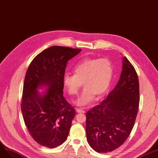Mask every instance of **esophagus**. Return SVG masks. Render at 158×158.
I'll list each match as a JSON object with an SVG mask.
<instances>
[{"label":"esophagus","instance_id":"esophagus-1","mask_svg":"<svg viewBox=\"0 0 158 158\" xmlns=\"http://www.w3.org/2000/svg\"><path fill=\"white\" fill-rule=\"evenodd\" d=\"M77 112H78V113H84V112H85V110L83 109H81V108L77 109Z\"/></svg>","mask_w":158,"mask_h":158}]
</instances>
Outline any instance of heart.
<instances>
[{"label": "heart", "mask_w": 158, "mask_h": 158, "mask_svg": "<svg viewBox=\"0 0 158 158\" xmlns=\"http://www.w3.org/2000/svg\"><path fill=\"white\" fill-rule=\"evenodd\" d=\"M114 74V67L108 58H86L74 67V74L67 73L63 77V85L70 95H77L84 89L76 101L79 106L91 103L97 96L100 98L109 89Z\"/></svg>", "instance_id": "obj_1"}]
</instances>
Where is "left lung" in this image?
Returning <instances> with one entry per match:
<instances>
[{"label": "left lung", "mask_w": 158, "mask_h": 158, "mask_svg": "<svg viewBox=\"0 0 158 158\" xmlns=\"http://www.w3.org/2000/svg\"><path fill=\"white\" fill-rule=\"evenodd\" d=\"M139 89L136 71L124 56L121 76L114 89L86 113L87 139L95 151H113L128 138L138 111Z\"/></svg>", "instance_id": "1"}]
</instances>
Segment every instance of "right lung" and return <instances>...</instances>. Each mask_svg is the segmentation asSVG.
Returning <instances> with one entry per match:
<instances>
[{
    "instance_id": "add662e5",
    "label": "right lung",
    "mask_w": 158,
    "mask_h": 158,
    "mask_svg": "<svg viewBox=\"0 0 158 158\" xmlns=\"http://www.w3.org/2000/svg\"><path fill=\"white\" fill-rule=\"evenodd\" d=\"M81 49L52 46L30 64L24 79L21 110L27 129L43 147L55 148L66 140L75 111L63 95V77L68 60ZM46 87L42 94L38 89Z\"/></svg>"
}]
</instances>
